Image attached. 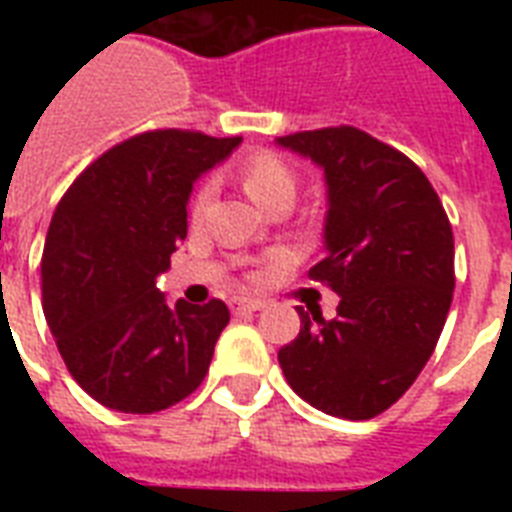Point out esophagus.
<instances>
[{
    "instance_id": "34e87169",
    "label": "esophagus",
    "mask_w": 512,
    "mask_h": 512,
    "mask_svg": "<svg viewBox=\"0 0 512 512\" xmlns=\"http://www.w3.org/2000/svg\"><path fill=\"white\" fill-rule=\"evenodd\" d=\"M263 308V303L260 300H252V297H233L231 300V311L236 313V316H247V313H255Z\"/></svg>"
}]
</instances>
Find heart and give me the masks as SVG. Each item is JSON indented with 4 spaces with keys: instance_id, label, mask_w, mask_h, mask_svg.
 <instances>
[{
    "instance_id": "1",
    "label": "heart",
    "mask_w": 512,
    "mask_h": 512,
    "mask_svg": "<svg viewBox=\"0 0 512 512\" xmlns=\"http://www.w3.org/2000/svg\"><path fill=\"white\" fill-rule=\"evenodd\" d=\"M239 177L244 183V191L260 204V207H271L273 201L292 199L297 188V175L292 164L284 156L273 154V151H255L249 154L239 167ZM215 196V180H201L191 193L188 201V212L193 220H199L207 212L209 201Z\"/></svg>"
}]
</instances>
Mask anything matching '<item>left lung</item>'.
I'll list each match as a JSON object with an SVG mask.
<instances>
[{
	"label": "left lung",
	"instance_id": "8db88e82",
	"mask_svg": "<svg viewBox=\"0 0 512 512\" xmlns=\"http://www.w3.org/2000/svg\"><path fill=\"white\" fill-rule=\"evenodd\" d=\"M279 146L324 167L327 255L308 276L340 295L335 319L300 313L279 350L297 396L342 420H372L412 388L454 295V236L425 172L398 148L340 124Z\"/></svg>",
	"mask_w": 512,
	"mask_h": 512
}]
</instances>
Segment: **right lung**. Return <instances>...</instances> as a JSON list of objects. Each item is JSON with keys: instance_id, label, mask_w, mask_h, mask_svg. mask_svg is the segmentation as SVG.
<instances>
[{"instance_id": "add662e5", "label": "right lung", "mask_w": 512, "mask_h": 512, "mask_svg": "<svg viewBox=\"0 0 512 512\" xmlns=\"http://www.w3.org/2000/svg\"><path fill=\"white\" fill-rule=\"evenodd\" d=\"M241 138L148 130L68 185L42 252V308L66 369L124 414L170 409L199 388L231 313L223 300L164 303L156 276L188 231L193 180Z\"/></svg>"}]
</instances>
